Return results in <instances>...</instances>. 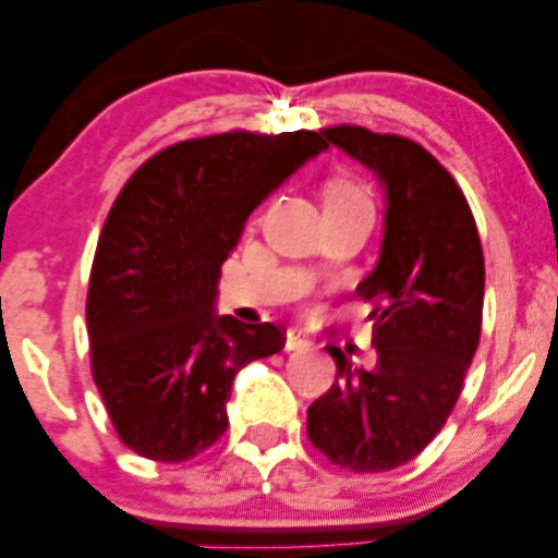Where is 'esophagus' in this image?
<instances>
[{
	"label": "esophagus",
	"mask_w": 558,
	"mask_h": 558,
	"mask_svg": "<svg viewBox=\"0 0 558 558\" xmlns=\"http://www.w3.org/2000/svg\"><path fill=\"white\" fill-rule=\"evenodd\" d=\"M312 341L306 336H301L296 330H288L286 332V351H301V349H310Z\"/></svg>",
	"instance_id": "1"
}]
</instances>
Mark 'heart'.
Listing matches in <instances>:
<instances>
[{
  "instance_id": "heart-1",
  "label": "heart",
  "mask_w": 558,
  "mask_h": 558,
  "mask_svg": "<svg viewBox=\"0 0 558 558\" xmlns=\"http://www.w3.org/2000/svg\"><path fill=\"white\" fill-rule=\"evenodd\" d=\"M351 194H360L349 181H330L325 185V198H338V196H351Z\"/></svg>"
}]
</instances>
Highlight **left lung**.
<instances>
[{
  "instance_id": "8db88e82",
  "label": "left lung",
  "mask_w": 558,
  "mask_h": 558,
  "mask_svg": "<svg viewBox=\"0 0 558 558\" xmlns=\"http://www.w3.org/2000/svg\"><path fill=\"white\" fill-rule=\"evenodd\" d=\"M325 141L383 185L380 257L356 286L373 301L375 367L328 345L338 380L306 412V433L332 464L388 472L412 462L462 393L480 341L485 265L475 217L457 181L414 141L360 125Z\"/></svg>"
}]
</instances>
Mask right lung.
I'll return each instance as SVG.
<instances>
[{"label": "right lung", "instance_id": "add662e5", "mask_svg": "<svg viewBox=\"0 0 558 558\" xmlns=\"http://www.w3.org/2000/svg\"><path fill=\"white\" fill-rule=\"evenodd\" d=\"M325 149L315 131L181 141L114 198L86 325L94 383L138 457L185 462L213 446L228 427L233 377L286 345L278 325L217 315V283L248 215Z\"/></svg>", "mask_w": 558, "mask_h": 558}]
</instances>
